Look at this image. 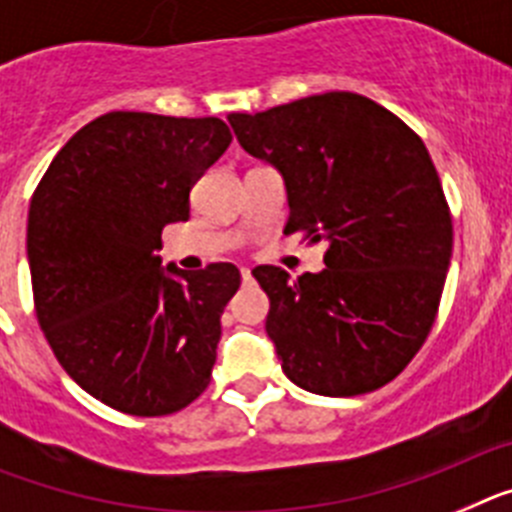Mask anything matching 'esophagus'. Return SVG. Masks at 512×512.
<instances>
[{
  "label": "esophagus",
  "mask_w": 512,
  "mask_h": 512,
  "mask_svg": "<svg viewBox=\"0 0 512 512\" xmlns=\"http://www.w3.org/2000/svg\"><path fill=\"white\" fill-rule=\"evenodd\" d=\"M242 281L250 283L252 281V270L250 268H242Z\"/></svg>",
  "instance_id": "obj_1"
}]
</instances>
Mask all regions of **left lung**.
Masks as SVG:
<instances>
[{
	"label": "left lung",
	"mask_w": 512,
	"mask_h": 512,
	"mask_svg": "<svg viewBox=\"0 0 512 512\" xmlns=\"http://www.w3.org/2000/svg\"><path fill=\"white\" fill-rule=\"evenodd\" d=\"M247 154L281 170L286 234L327 242L322 273L275 265L265 330L283 373L322 397L397 379L428 337L451 265L453 226L422 139L355 92H324L265 113H231Z\"/></svg>",
	"instance_id": "8db88e82"
}]
</instances>
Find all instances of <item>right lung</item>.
<instances>
[{
  "mask_svg": "<svg viewBox=\"0 0 512 512\" xmlns=\"http://www.w3.org/2000/svg\"><path fill=\"white\" fill-rule=\"evenodd\" d=\"M231 144L221 118L105 113L53 157L28 213L35 317L64 371L113 410L159 417L206 391L231 262L162 268V229Z\"/></svg>",
  "mask_w": 512,
  "mask_h": 512,
  "instance_id": "1",
  "label": "right lung"
}]
</instances>
